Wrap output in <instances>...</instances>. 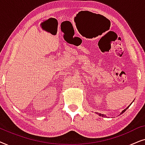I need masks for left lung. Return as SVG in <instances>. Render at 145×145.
<instances>
[{"label":"left lung","instance_id":"obj_1","mask_svg":"<svg viewBox=\"0 0 145 145\" xmlns=\"http://www.w3.org/2000/svg\"><path fill=\"white\" fill-rule=\"evenodd\" d=\"M130 104V105H131ZM130 105H129V106L128 107H127V108H125V110H123L122 111V112H121V114H120V115L121 114H123V113H124L125 112V111H126V110H127V109H128V108H129V107L130 106ZM96 114H98V115H99V116H102V117H103V118H104H104H107V117H106V116H105V115H104V114H99V113H96Z\"/></svg>","mask_w":145,"mask_h":145}]
</instances>
